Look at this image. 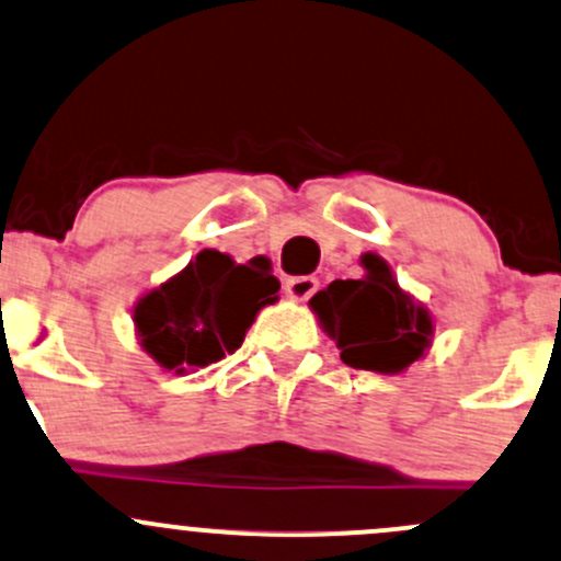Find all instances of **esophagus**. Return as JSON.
Returning a JSON list of instances; mask_svg holds the SVG:
<instances>
[{
  "mask_svg": "<svg viewBox=\"0 0 561 561\" xmlns=\"http://www.w3.org/2000/svg\"><path fill=\"white\" fill-rule=\"evenodd\" d=\"M317 290H320V282H317V276H290V279L285 282V293L296 300L311 298Z\"/></svg>",
  "mask_w": 561,
  "mask_h": 561,
  "instance_id": "34e87169",
  "label": "esophagus"
}]
</instances>
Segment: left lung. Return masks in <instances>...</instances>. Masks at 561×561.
I'll use <instances>...</instances> for the list:
<instances>
[{"mask_svg":"<svg viewBox=\"0 0 561 561\" xmlns=\"http://www.w3.org/2000/svg\"><path fill=\"white\" fill-rule=\"evenodd\" d=\"M363 265L368 276L330 282L309 304L346 365L398 374L424 355L433 320L400 290L379 255H365Z\"/></svg>","mask_w":561,"mask_h":561,"instance_id":"obj_1","label":"left lung"}]
</instances>
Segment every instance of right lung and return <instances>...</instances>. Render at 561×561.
Masks as SVG:
<instances>
[{
  "label": "right lung",
  "instance_id": "add662e5",
  "mask_svg": "<svg viewBox=\"0 0 561 561\" xmlns=\"http://www.w3.org/2000/svg\"><path fill=\"white\" fill-rule=\"evenodd\" d=\"M276 293L279 279L268 274L263 257L239 265L222 252L204 250L182 274L139 300L134 322L152 359L182 374L233 355Z\"/></svg>",
  "mask_w": 561,
  "mask_h": 561
}]
</instances>
